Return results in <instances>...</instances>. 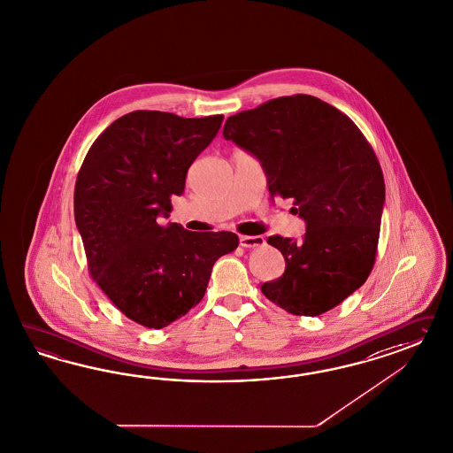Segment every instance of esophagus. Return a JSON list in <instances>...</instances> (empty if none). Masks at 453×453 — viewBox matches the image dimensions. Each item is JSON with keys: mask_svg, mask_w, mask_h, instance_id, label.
<instances>
[{"mask_svg": "<svg viewBox=\"0 0 453 453\" xmlns=\"http://www.w3.org/2000/svg\"><path fill=\"white\" fill-rule=\"evenodd\" d=\"M242 247H262L265 246V239L262 235H241L239 239Z\"/></svg>", "mask_w": 453, "mask_h": 453, "instance_id": "34e87169", "label": "esophagus"}]
</instances>
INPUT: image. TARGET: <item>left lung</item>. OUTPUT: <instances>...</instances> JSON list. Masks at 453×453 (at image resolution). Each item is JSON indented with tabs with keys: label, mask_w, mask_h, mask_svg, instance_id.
I'll return each instance as SVG.
<instances>
[{
	"label": "left lung",
	"mask_w": 453,
	"mask_h": 453,
	"mask_svg": "<svg viewBox=\"0 0 453 453\" xmlns=\"http://www.w3.org/2000/svg\"><path fill=\"white\" fill-rule=\"evenodd\" d=\"M224 137L254 154L273 197L294 199L302 241L271 235L286 271L262 294L294 316H320L372 273L385 201L382 167L343 112L309 95L271 99L227 118Z\"/></svg>",
	"instance_id": "8db88e82"
}]
</instances>
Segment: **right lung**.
Wrapping results in <instances>:
<instances>
[{
	"mask_svg": "<svg viewBox=\"0 0 453 453\" xmlns=\"http://www.w3.org/2000/svg\"><path fill=\"white\" fill-rule=\"evenodd\" d=\"M222 119L133 111L97 136L78 173L74 219L91 277L124 316L148 329L196 307L214 262L239 244L234 233H191L159 220Z\"/></svg>",
	"mask_w": 453,
	"mask_h": 453,
	"instance_id": "1",
	"label": "right lung"
}]
</instances>
